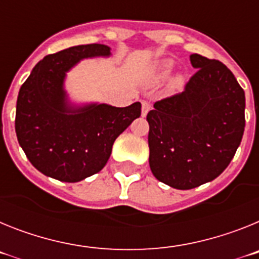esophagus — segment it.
I'll return each mask as SVG.
<instances>
[{"mask_svg":"<svg viewBox=\"0 0 259 259\" xmlns=\"http://www.w3.org/2000/svg\"><path fill=\"white\" fill-rule=\"evenodd\" d=\"M150 107H152V105H150L148 101H143V102H141V115L145 116L146 114L149 113Z\"/></svg>","mask_w":259,"mask_h":259,"instance_id":"1","label":"esophagus"}]
</instances>
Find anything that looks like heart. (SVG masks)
Returning <instances> with one entry per match:
<instances>
[{
    "label": "heart",
    "instance_id": "1",
    "mask_svg": "<svg viewBox=\"0 0 259 259\" xmlns=\"http://www.w3.org/2000/svg\"><path fill=\"white\" fill-rule=\"evenodd\" d=\"M159 75L161 76H166V75H168V72L171 71V63L170 62H164V63H162L161 66H159Z\"/></svg>",
    "mask_w": 259,
    "mask_h": 259
}]
</instances>
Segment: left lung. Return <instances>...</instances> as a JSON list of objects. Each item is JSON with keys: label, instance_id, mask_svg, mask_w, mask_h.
Instances as JSON below:
<instances>
[{"label": "left lung", "instance_id": "left-lung-1", "mask_svg": "<svg viewBox=\"0 0 259 259\" xmlns=\"http://www.w3.org/2000/svg\"><path fill=\"white\" fill-rule=\"evenodd\" d=\"M197 71L184 91L150 110L149 164L159 182L192 189L223 172L241 143L245 93L221 61L192 54Z\"/></svg>", "mask_w": 259, "mask_h": 259}]
</instances>
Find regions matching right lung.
<instances>
[{
    "label": "right lung",
    "instance_id": "add662e5",
    "mask_svg": "<svg viewBox=\"0 0 259 259\" xmlns=\"http://www.w3.org/2000/svg\"><path fill=\"white\" fill-rule=\"evenodd\" d=\"M104 44L76 45L44 57L20 87L15 132L22 149L44 175L75 183L101 171L116 137L141 115V104L127 107L66 106L63 77L81 58L109 56Z\"/></svg>",
    "mask_w": 259,
    "mask_h": 259
}]
</instances>
